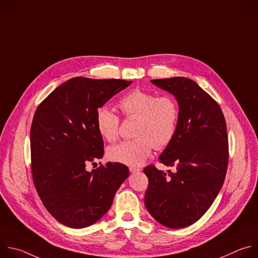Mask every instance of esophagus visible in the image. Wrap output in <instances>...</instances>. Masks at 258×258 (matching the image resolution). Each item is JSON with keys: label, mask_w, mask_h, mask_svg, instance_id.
Listing matches in <instances>:
<instances>
[{"label": "esophagus", "mask_w": 258, "mask_h": 258, "mask_svg": "<svg viewBox=\"0 0 258 258\" xmlns=\"http://www.w3.org/2000/svg\"><path fill=\"white\" fill-rule=\"evenodd\" d=\"M130 171H131L132 173H137V172H140V171H141V168L135 167V166H131V167H130Z\"/></svg>", "instance_id": "1"}]
</instances>
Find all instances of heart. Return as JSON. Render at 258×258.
Listing matches in <instances>:
<instances>
[{"instance_id": "1", "label": "heart", "mask_w": 258, "mask_h": 258, "mask_svg": "<svg viewBox=\"0 0 258 258\" xmlns=\"http://www.w3.org/2000/svg\"><path fill=\"white\" fill-rule=\"evenodd\" d=\"M122 114L137 118L136 139L121 142L109 149L111 160L138 166L143 164L153 147L163 149L173 140L178 125L179 108L176 100L168 95L157 96L153 92L136 89L125 94L118 103ZM119 117L106 106L96 112V125L108 142H115L119 136Z\"/></svg>"}]
</instances>
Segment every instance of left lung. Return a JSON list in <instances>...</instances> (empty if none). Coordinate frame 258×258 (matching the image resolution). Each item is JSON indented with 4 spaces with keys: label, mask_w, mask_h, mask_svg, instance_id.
Segmentation results:
<instances>
[{
    "label": "left lung",
    "mask_w": 258,
    "mask_h": 258,
    "mask_svg": "<svg viewBox=\"0 0 258 258\" xmlns=\"http://www.w3.org/2000/svg\"><path fill=\"white\" fill-rule=\"evenodd\" d=\"M172 94L179 108L176 134L159 156L174 166L168 174L153 164L144 168L149 183L145 205L170 229L191 226L208 210L225 181L229 162L227 123L219 105L187 78L152 80Z\"/></svg>",
    "instance_id": "obj_1"
}]
</instances>
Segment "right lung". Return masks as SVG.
I'll list each match as a JSON object with an SVG mask.
<instances>
[{
    "label": "right lung",
    "instance_id": "add662e5",
    "mask_svg": "<svg viewBox=\"0 0 258 258\" xmlns=\"http://www.w3.org/2000/svg\"><path fill=\"white\" fill-rule=\"evenodd\" d=\"M133 82L75 78L55 89L36 108L30 128L31 173L44 206L60 224L83 229L110 209L130 175L126 165L107 162L96 112Z\"/></svg>",
    "mask_w": 258,
    "mask_h": 258
}]
</instances>
